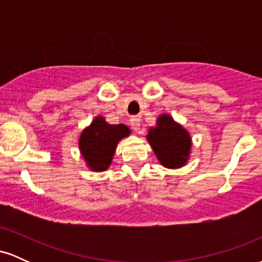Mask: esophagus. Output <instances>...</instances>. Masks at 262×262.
Wrapping results in <instances>:
<instances>
[{
	"label": "esophagus",
	"mask_w": 262,
	"mask_h": 262,
	"mask_svg": "<svg viewBox=\"0 0 262 262\" xmlns=\"http://www.w3.org/2000/svg\"><path fill=\"white\" fill-rule=\"evenodd\" d=\"M130 125L135 132H139V129H140V118H139V117H132V118H130Z\"/></svg>",
	"instance_id": "esophagus-1"
}]
</instances>
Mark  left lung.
<instances>
[{
	"instance_id": "left-lung-1",
	"label": "left lung",
	"mask_w": 262,
	"mask_h": 262,
	"mask_svg": "<svg viewBox=\"0 0 262 262\" xmlns=\"http://www.w3.org/2000/svg\"><path fill=\"white\" fill-rule=\"evenodd\" d=\"M146 138L156 158L165 167L179 169L187 162L191 137L169 114L159 117L156 127L149 129Z\"/></svg>"
}]
</instances>
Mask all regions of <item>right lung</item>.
<instances>
[{"mask_svg": "<svg viewBox=\"0 0 262 262\" xmlns=\"http://www.w3.org/2000/svg\"><path fill=\"white\" fill-rule=\"evenodd\" d=\"M130 130L124 124H108L103 117L95 121L80 135L79 148L87 166L92 171H104L112 162L117 144L128 137Z\"/></svg>", "mask_w": 262, "mask_h": 262, "instance_id": "right-lung-1", "label": "right lung"}]
</instances>
